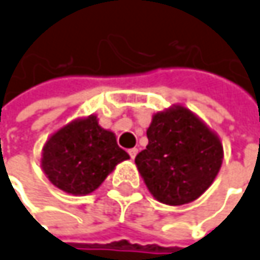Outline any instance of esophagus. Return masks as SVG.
<instances>
[{"instance_id":"1","label":"esophagus","mask_w":260,"mask_h":260,"mask_svg":"<svg viewBox=\"0 0 260 260\" xmlns=\"http://www.w3.org/2000/svg\"><path fill=\"white\" fill-rule=\"evenodd\" d=\"M137 153H139L137 149H130V150H128V154H130V157L132 158L136 157V156H137Z\"/></svg>"}]
</instances>
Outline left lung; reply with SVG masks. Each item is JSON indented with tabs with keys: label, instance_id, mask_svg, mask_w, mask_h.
Masks as SVG:
<instances>
[{
	"label": "left lung",
	"instance_id": "8db88e82",
	"mask_svg": "<svg viewBox=\"0 0 260 260\" xmlns=\"http://www.w3.org/2000/svg\"><path fill=\"white\" fill-rule=\"evenodd\" d=\"M149 144L136 156V166L153 198L180 206L210 187L223 161L219 136L182 104L153 114Z\"/></svg>",
	"mask_w": 260,
	"mask_h": 260
}]
</instances>
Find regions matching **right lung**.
Returning <instances> with one entry per match:
<instances>
[{
  "instance_id": "obj_1",
  "label": "right lung",
  "mask_w": 260,
  "mask_h": 260,
  "mask_svg": "<svg viewBox=\"0 0 260 260\" xmlns=\"http://www.w3.org/2000/svg\"><path fill=\"white\" fill-rule=\"evenodd\" d=\"M130 156L116 134L99 124L95 114L76 118L54 132L43 146L41 167L55 187L85 196L100 187L118 163Z\"/></svg>"
}]
</instances>
